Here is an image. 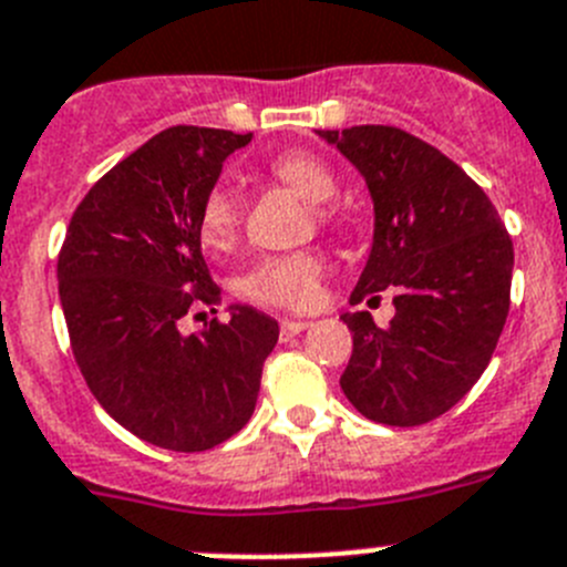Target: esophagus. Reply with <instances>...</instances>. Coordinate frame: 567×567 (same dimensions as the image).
<instances>
[{"label": "esophagus", "mask_w": 567, "mask_h": 567, "mask_svg": "<svg viewBox=\"0 0 567 567\" xmlns=\"http://www.w3.org/2000/svg\"><path fill=\"white\" fill-rule=\"evenodd\" d=\"M308 328H310V321H305V319H285L282 324H279V336H282V341H288Z\"/></svg>", "instance_id": "1"}]
</instances>
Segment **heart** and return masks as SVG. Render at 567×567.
Masks as SVG:
<instances>
[{
  "label": "heart",
  "instance_id": "b5f03b06",
  "mask_svg": "<svg viewBox=\"0 0 567 567\" xmlns=\"http://www.w3.org/2000/svg\"><path fill=\"white\" fill-rule=\"evenodd\" d=\"M279 183L305 197L319 228L333 226V212L324 203L336 195V175L328 163L310 152H282L268 163ZM239 195L231 186H212L200 203V239L208 251H228L239 234ZM239 293L257 305L285 310H310L324 293V259L319 251H290L262 257L239 277Z\"/></svg>",
  "mask_w": 567,
  "mask_h": 567
}]
</instances>
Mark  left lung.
I'll use <instances>...</instances> for the list:
<instances>
[{"instance_id": "left-lung-1", "label": "left lung", "mask_w": 567, "mask_h": 567, "mask_svg": "<svg viewBox=\"0 0 567 567\" xmlns=\"http://www.w3.org/2000/svg\"><path fill=\"white\" fill-rule=\"evenodd\" d=\"M370 188L375 234L350 302L395 293L379 328L344 313L347 401L386 426H421L461 401L492 361L512 305L514 246L497 208L443 152L398 126L319 130Z\"/></svg>"}]
</instances>
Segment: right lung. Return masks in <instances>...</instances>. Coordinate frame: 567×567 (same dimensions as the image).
Listing matches in <instances>:
<instances>
[{"instance_id":"right-lung-1","label":"right lung","mask_w":567,"mask_h":567,"mask_svg":"<svg viewBox=\"0 0 567 567\" xmlns=\"http://www.w3.org/2000/svg\"><path fill=\"white\" fill-rule=\"evenodd\" d=\"M248 135L169 126L115 163L68 226L59 296L86 386L115 421L172 452H206L251 417L271 316L234 305L200 333L181 321L220 305L200 251V203Z\"/></svg>"}]
</instances>
